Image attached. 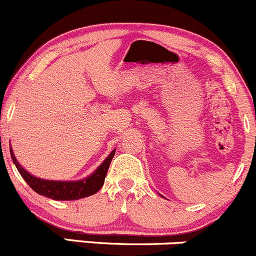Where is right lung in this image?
Here are the masks:
<instances>
[{
    "instance_id": "obj_1",
    "label": "right lung",
    "mask_w": 256,
    "mask_h": 256,
    "mask_svg": "<svg viewBox=\"0 0 256 256\" xmlns=\"http://www.w3.org/2000/svg\"><path fill=\"white\" fill-rule=\"evenodd\" d=\"M10 158L14 162L16 168L20 171V176L26 180V182L33 188L36 194L42 196L49 197L52 200L56 201H74V200H80L84 197H88L91 194H94L102 186H104V178L108 171L110 164L114 156L116 149L112 150V152L104 159V162L100 165L98 168L88 176L84 180L78 181H52V180H44L39 178L36 176L30 175L24 168L20 166V162L16 159L13 154L12 148H10Z\"/></svg>"
}]
</instances>
